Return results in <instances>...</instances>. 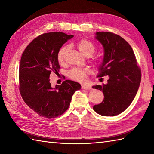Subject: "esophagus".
<instances>
[{"label": "esophagus", "mask_w": 154, "mask_h": 154, "mask_svg": "<svg viewBox=\"0 0 154 154\" xmlns=\"http://www.w3.org/2000/svg\"><path fill=\"white\" fill-rule=\"evenodd\" d=\"M81 89H86V90H90L91 89V87L88 85H82L81 86Z\"/></svg>", "instance_id": "esophagus-1"}]
</instances>
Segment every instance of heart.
Segmentation results:
<instances>
[{"label":"heart","instance_id":"heart-1","mask_svg":"<svg viewBox=\"0 0 154 154\" xmlns=\"http://www.w3.org/2000/svg\"><path fill=\"white\" fill-rule=\"evenodd\" d=\"M77 47L79 48V50L87 57H90L91 55H93L96 50L95 46H94L93 42L85 38L81 39L77 42ZM68 49L69 47L67 45H65V46L61 48L60 50L58 51L57 54V60L60 64L64 63L65 55L66 54ZM98 63H99V62H98V61H95V63L98 64ZM87 73V69L81 68H73L69 71L68 76L71 79L79 81V82H83V81L86 79Z\"/></svg>","mask_w":154,"mask_h":154}]
</instances>
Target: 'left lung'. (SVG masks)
I'll return each instance as SVG.
<instances>
[{
  "instance_id": "left-lung-1",
  "label": "left lung",
  "mask_w": 154,
  "mask_h": 154,
  "mask_svg": "<svg viewBox=\"0 0 154 154\" xmlns=\"http://www.w3.org/2000/svg\"><path fill=\"white\" fill-rule=\"evenodd\" d=\"M96 35L104 51L98 77L107 75L109 79L106 85L93 87L104 94L103 102L94 105L93 110L102 116H116L134 99L141 81V69L132 47L124 38L112 32H99Z\"/></svg>"
}]
</instances>
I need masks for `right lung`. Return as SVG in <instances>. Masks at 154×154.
<instances>
[{"label":"right lung","instance_id":"obj_1","mask_svg":"<svg viewBox=\"0 0 154 154\" xmlns=\"http://www.w3.org/2000/svg\"><path fill=\"white\" fill-rule=\"evenodd\" d=\"M73 37L63 32L41 34L26 48L19 66V90L25 103L39 115L47 119L61 116L70 105L75 91L81 85L65 80L52 88L51 73L57 74L60 66L57 60L58 51Z\"/></svg>","mask_w":154,"mask_h":154}]
</instances>
